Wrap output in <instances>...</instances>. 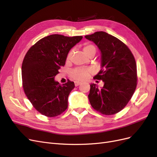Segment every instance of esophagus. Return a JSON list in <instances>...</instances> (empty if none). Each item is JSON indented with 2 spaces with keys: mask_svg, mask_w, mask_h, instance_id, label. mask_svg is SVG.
Wrapping results in <instances>:
<instances>
[{
  "mask_svg": "<svg viewBox=\"0 0 157 157\" xmlns=\"http://www.w3.org/2000/svg\"><path fill=\"white\" fill-rule=\"evenodd\" d=\"M81 84V82H75V86H78L79 85Z\"/></svg>",
  "mask_w": 157,
  "mask_h": 157,
  "instance_id": "obj_1",
  "label": "esophagus"
}]
</instances>
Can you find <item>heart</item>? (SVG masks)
Wrapping results in <instances>:
<instances>
[{
  "label": "heart",
  "mask_w": 157,
  "mask_h": 157,
  "mask_svg": "<svg viewBox=\"0 0 157 157\" xmlns=\"http://www.w3.org/2000/svg\"><path fill=\"white\" fill-rule=\"evenodd\" d=\"M83 51L85 54V55L87 56L91 52L95 53L96 48L95 46L91 44H85V45L83 47ZM71 51L68 53L67 56V59L69 60L71 56ZM90 74V70L88 69H83V68H75L73 70L70 72L71 78L78 81H82V80L86 79L88 75Z\"/></svg>",
  "instance_id": "b5f03b06"
}]
</instances>
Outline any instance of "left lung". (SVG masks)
Returning <instances> with one entry per match:
<instances>
[{
	"label": "left lung",
	"mask_w": 157,
	"mask_h": 157,
	"mask_svg": "<svg viewBox=\"0 0 157 157\" xmlns=\"http://www.w3.org/2000/svg\"><path fill=\"white\" fill-rule=\"evenodd\" d=\"M98 47L101 54V70L94 79L102 80L98 89L90 85L88 95L93 108L100 113H118L131 99L137 86V66L129 48L118 38L104 31L85 36Z\"/></svg>",
	"instance_id": "1"
}]
</instances>
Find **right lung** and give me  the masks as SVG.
Masks as SVG:
<instances>
[{"instance_id":"obj_1","label":"right lung","mask_w":157,"mask_h":157,"mask_svg":"<svg viewBox=\"0 0 157 157\" xmlns=\"http://www.w3.org/2000/svg\"><path fill=\"white\" fill-rule=\"evenodd\" d=\"M82 38L51 35L40 39L27 52L21 66L24 91L34 108L43 115L55 117L68 108L74 83L68 79L60 85L55 77L64 66L70 49Z\"/></svg>"}]
</instances>
